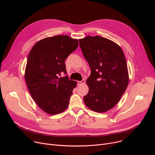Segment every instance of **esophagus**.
Returning a JSON list of instances; mask_svg holds the SVG:
<instances>
[{
	"instance_id": "1",
	"label": "esophagus",
	"mask_w": 155,
	"mask_h": 155,
	"mask_svg": "<svg viewBox=\"0 0 155 155\" xmlns=\"http://www.w3.org/2000/svg\"><path fill=\"white\" fill-rule=\"evenodd\" d=\"M85 83V80H82L81 81H77V84L78 85H81L83 84H84Z\"/></svg>"
}]
</instances>
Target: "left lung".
Segmentation results:
<instances>
[{
	"instance_id": "1",
	"label": "left lung",
	"mask_w": 155,
	"mask_h": 155,
	"mask_svg": "<svg viewBox=\"0 0 155 155\" xmlns=\"http://www.w3.org/2000/svg\"><path fill=\"white\" fill-rule=\"evenodd\" d=\"M79 43L91 71L86 80L89 91L84 102L94 112H106L117 104L127 87L125 56L116 43L99 35H88Z\"/></svg>"
}]
</instances>
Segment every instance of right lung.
Returning a JSON list of instances; mask_svg holds the SVG:
<instances>
[{"instance_id":"1","label":"right lung","mask_w":155,"mask_h":155,"mask_svg":"<svg viewBox=\"0 0 155 155\" xmlns=\"http://www.w3.org/2000/svg\"><path fill=\"white\" fill-rule=\"evenodd\" d=\"M78 46L77 39L55 35L37 41L28 55L25 78L29 91L37 105L50 115L68 108L77 82L70 80L65 60Z\"/></svg>"}]
</instances>
